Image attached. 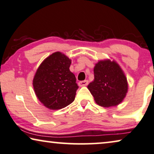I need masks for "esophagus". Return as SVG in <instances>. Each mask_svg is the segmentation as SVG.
<instances>
[{"label": "esophagus", "instance_id": "34e87169", "mask_svg": "<svg viewBox=\"0 0 154 154\" xmlns=\"http://www.w3.org/2000/svg\"><path fill=\"white\" fill-rule=\"evenodd\" d=\"M88 84V80H84V81H80L79 82V86H87Z\"/></svg>", "mask_w": 154, "mask_h": 154}]
</instances>
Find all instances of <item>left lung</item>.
<instances>
[{
	"mask_svg": "<svg viewBox=\"0 0 154 154\" xmlns=\"http://www.w3.org/2000/svg\"><path fill=\"white\" fill-rule=\"evenodd\" d=\"M94 81L88 85L96 103L104 107L122 102L128 91L127 79L119 65L109 60H101L94 68Z\"/></svg>",
	"mask_w": 154,
	"mask_h": 154,
	"instance_id": "1",
	"label": "left lung"
}]
</instances>
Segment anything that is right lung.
I'll list each match as a JSON object with an SVG mask.
<instances>
[{
    "label": "right lung",
    "mask_w": 154,
    "mask_h": 154,
    "mask_svg": "<svg viewBox=\"0 0 154 154\" xmlns=\"http://www.w3.org/2000/svg\"><path fill=\"white\" fill-rule=\"evenodd\" d=\"M71 60L60 52L47 57L37 70L33 88L37 97L51 109L66 107L74 101L79 88L76 77L70 71Z\"/></svg>",
    "instance_id": "obj_1"
}]
</instances>
